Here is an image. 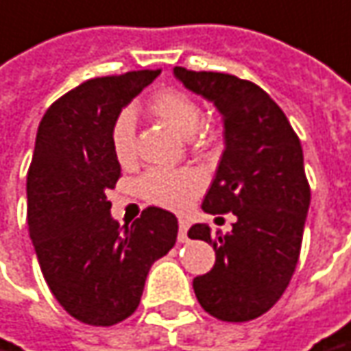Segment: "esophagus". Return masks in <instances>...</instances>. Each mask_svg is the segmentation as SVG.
I'll return each mask as SVG.
<instances>
[{
	"label": "esophagus",
	"instance_id": "esophagus-1",
	"mask_svg": "<svg viewBox=\"0 0 351 351\" xmlns=\"http://www.w3.org/2000/svg\"><path fill=\"white\" fill-rule=\"evenodd\" d=\"M178 241L180 243H184V241H188V235H186V232H188V228H190V222L188 220H184V218H180L178 220Z\"/></svg>",
	"mask_w": 351,
	"mask_h": 351
}]
</instances>
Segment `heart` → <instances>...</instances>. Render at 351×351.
I'll return each mask as SVG.
<instances>
[{
    "mask_svg": "<svg viewBox=\"0 0 351 351\" xmlns=\"http://www.w3.org/2000/svg\"><path fill=\"white\" fill-rule=\"evenodd\" d=\"M148 112L161 123L182 136L205 142L210 129L201 125L199 102L182 90L165 89L156 93L148 102ZM110 144L114 158L121 167H131L136 161V129L129 112L119 114L110 131ZM203 188L201 178L192 169H150L138 182L142 197L165 209H186Z\"/></svg>",
    "mask_w": 351,
    "mask_h": 351,
    "instance_id": "b5f03b06",
    "label": "heart"
}]
</instances>
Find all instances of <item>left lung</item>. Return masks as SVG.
<instances>
[{
  "instance_id": "8db88e82",
  "label": "left lung",
  "mask_w": 351,
  "mask_h": 351,
  "mask_svg": "<svg viewBox=\"0 0 351 351\" xmlns=\"http://www.w3.org/2000/svg\"><path fill=\"white\" fill-rule=\"evenodd\" d=\"M186 89L210 100L224 121V152L201 209L234 213L230 234L193 224L188 235L213 245L217 261L193 279L201 308L243 323L278 302L300 256L310 184L302 146L283 110L266 90L230 73L175 68Z\"/></svg>"
}]
</instances>
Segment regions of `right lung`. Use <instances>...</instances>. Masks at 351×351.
<instances>
[{
	"mask_svg": "<svg viewBox=\"0 0 351 351\" xmlns=\"http://www.w3.org/2000/svg\"><path fill=\"white\" fill-rule=\"evenodd\" d=\"M159 72L77 85L49 106L36 136L26 180L30 239L58 304L95 327L116 325L138 308L152 264L176 243L173 213L148 207L119 226L106 197L121 176L112 125Z\"/></svg>",
	"mask_w": 351,
	"mask_h": 351,
	"instance_id": "1",
	"label": "right lung"
}]
</instances>
